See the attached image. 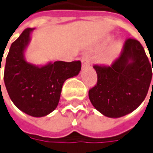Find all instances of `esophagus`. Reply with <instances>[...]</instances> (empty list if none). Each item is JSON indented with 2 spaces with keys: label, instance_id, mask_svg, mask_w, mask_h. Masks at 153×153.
<instances>
[{
  "label": "esophagus",
  "instance_id": "esophagus-1",
  "mask_svg": "<svg viewBox=\"0 0 153 153\" xmlns=\"http://www.w3.org/2000/svg\"><path fill=\"white\" fill-rule=\"evenodd\" d=\"M81 62H82V66H83V67H87V66H90V61H89V59H88L87 57H85V56L82 58Z\"/></svg>",
  "mask_w": 153,
  "mask_h": 153
}]
</instances>
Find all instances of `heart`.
I'll return each mask as SVG.
<instances>
[{"label":"heart","mask_w":153,"mask_h":153,"mask_svg":"<svg viewBox=\"0 0 153 153\" xmlns=\"http://www.w3.org/2000/svg\"><path fill=\"white\" fill-rule=\"evenodd\" d=\"M111 39L112 36H111V35H108L106 37H105L103 38V40H101V42L98 44L97 48L100 49V48H104L109 42L111 41ZM121 48H122L121 42H116L105 53H103L102 54L100 55V61L104 64H109V63H112L116 57L118 56V54L120 53Z\"/></svg>","instance_id":"heart-1"}]
</instances>
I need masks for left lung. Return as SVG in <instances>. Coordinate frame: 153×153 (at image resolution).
Here are the masks:
<instances>
[{
  "instance_id": "1",
  "label": "left lung",
  "mask_w": 153,
  "mask_h": 153,
  "mask_svg": "<svg viewBox=\"0 0 153 153\" xmlns=\"http://www.w3.org/2000/svg\"><path fill=\"white\" fill-rule=\"evenodd\" d=\"M94 68L98 79L89 91V98L104 116L111 118L126 116L146 98L152 72L145 50L137 40L127 39L120 57L111 66L94 65Z\"/></svg>"
}]
</instances>
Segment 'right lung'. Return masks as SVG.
Listing matches in <instances>:
<instances>
[{
	"label": "right lung",
	"instance_id": "add662e5",
	"mask_svg": "<svg viewBox=\"0 0 153 153\" xmlns=\"http://www.w3.org/2000/svg\"><path fill=\"white\" fill-rule=\"evenodd\" d=\"M33 30L25 29L12 42L6 60L4 82L11 101L20 111L42 117L57 108L63 83L79 74L81 62L55 61L41 66L27 62L25 52Z\"/></svg>",
	"mask_w": 153,
	"mask_h": 153
}]
</instances>
